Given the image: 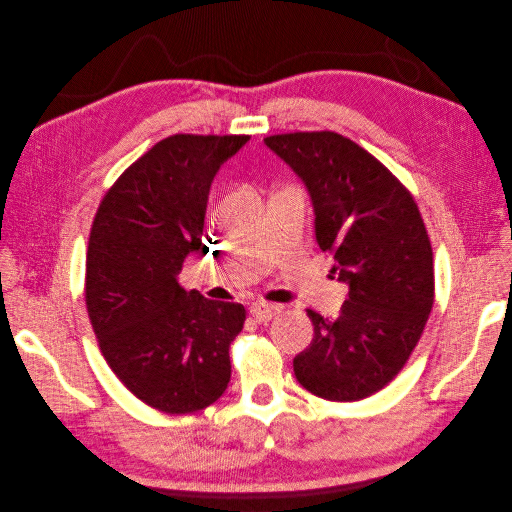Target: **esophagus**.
Masks as SVG:
<instances>
[{"instance_id":"34e87169","label":"esophagus","mask_w":512,"mask_h":512,"mask_svg":"<svg viewBox=\"0 0 512 512\" xmlns=\"http://www.w3.org/2000/svg\"><path fill=\"white\" fill-rule=\"evenodd\" d=\"M250 314L254 316L258 323H269L271 319H275V316L279 314V306L269 304V302H256V304H252Z\"/></svg>"}]
</instances>
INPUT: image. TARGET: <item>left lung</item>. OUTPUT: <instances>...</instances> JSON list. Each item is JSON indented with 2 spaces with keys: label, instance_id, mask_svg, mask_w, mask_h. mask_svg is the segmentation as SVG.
Segmentation results:
<instances>
[{
  "label": "left lung",
  "instance_id": "1",
  "mask_svg": "<svg viewBox=\"0 0 512 512\" xmlns=\"http://www.w3.org/2000/svg\"><path fill=\"white\" fill-rule=\"evenodd\" d=\"M310 193L314 235L348 285L337 316L306 310L314 337L294 358L310 394L369 398L415 350L433 306V252L410 191L367 150L333 131L264 139Z\"/></svg>",
  "mask_w": 512,
  "mask_h": 512
}]
</instances>
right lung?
I'll use <instances>...</instances> for the list:
<instances>
[{"label": "right lung", "mask_w": 512, "mask_h": 512, "mask_svg": "<svg viewBox=\"0 0 512 512\" xmlns=\"http://www.w3.org/2000/svg\"><path fill=\"white\" fill-rule=\"evenodd\" d=\"M250 135H170L108 189L89 235L85 302L100 350L133 396L168 415L225 394L246 308L185 291L177 275L202 241L210 185Z\"/></svg>", "instance_id": "1"}]
</instances>
